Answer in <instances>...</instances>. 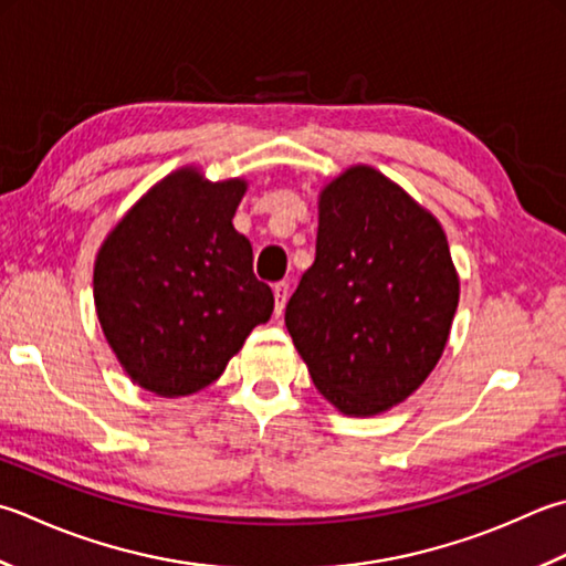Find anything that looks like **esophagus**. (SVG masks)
Wrapping results in <instances>:
<instances>
[{"mask_svg":"<svg viewBox=\"0 0 566 566\" xmlns=\"http://www.w3.org/2000/svg\"><path fill=\"white\" fill-rule=\"evenodd\" d=\"M272 292H274V314L280 316V314L284 312L286 296H290V284H286V282H276V284L272 286Z\"/></svg>","mask_w":566,"mask_h":566,"instance_id":"obj_1","label":"esophagus"}]
</instances>
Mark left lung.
<instances>
[{"label":"left lung","instance_id":"8db88e82","mask_svg":"<svg viewBox=\"0 0 566 566\" xmlns=\"http://www.w3.org/2000/svg\"><path fill=\"white\" fill-rule=\"evenodd\" d=\"M457 306L447 232L402 186L353 164L321 188L316 260L284 321L338 412L375 417L405 402L437 368Z\"/></svg>","mask_w":566,"mask_h":566}]
</instances>
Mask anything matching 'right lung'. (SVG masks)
<instances>
[{
    "label": "right lung",
    "instance_id": "1",
    "mask_svg": "<svg viewBox=\"0 0 566 566\" xmlns=\"http://www.w3.org/2000/svg\"><path fill=\"white\" fill-rule=\"evenodd\" d=\"M245 191V179L208 181L198 166H181L97 250V321L122 370L147 392L203 390L272 316V290L254 276L250 240L232 226Z\"/></svg>",
    "mask_w": 566,
    "mask_h": 566
}]
</instances>
